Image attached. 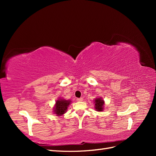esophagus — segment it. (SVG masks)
Masks as SVG:
<instances>
[{
	"mask_svg": "<svg viewBox=\"0 0 156 156\" xmlns=\"http://www.w3.org/2000/svg\"><path fill=\"white\" fill-rule=\"evenodd\" d=\"M76 101H77L78 102H81V101H83V98H78L77 99H76Z\"/></svg>",
	"mask_w": 156,
	"mask_h": 156,
	"instance_id": "esophagus-1",
	"label": "esophagus"
}]
</instances>
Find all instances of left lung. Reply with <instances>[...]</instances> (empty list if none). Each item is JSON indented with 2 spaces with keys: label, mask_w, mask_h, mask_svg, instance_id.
<instances>
[{
  "label": "left lung",
  "mask_w": 156,
  "mask_h": 156,
  "mask_svg": "<svg viewBox=\"0 0 156 156\" xmlns=\"http://www.w3.org/2000/svg\"><path fill=\"white\" fill-rule=\"evenodd\" d=\"M94 108L96 109L97 111H102L104 110V105H105V102L102 98L99 97L96 98L94 100Z\"/></svg>",
  "instance_id": "8db88e82"
}]
</instances>
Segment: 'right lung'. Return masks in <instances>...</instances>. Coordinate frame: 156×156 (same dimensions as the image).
I'll return each instance as SVG.
<instances>
[{
    "mask_svg": "<svg viewBox=\"0 0 156 156\" xmlns=\"http://www.w3.org/2000/svg\"><path fill=\"white\" fill-rule=\"evenodd\" d=\"M71 101L68 100H65V99H62L59 98L58 101H56L55 105L54 107V112L56 116H62L66 113V111H67L68 106L70 104Z\"/></svg>",
    "mask_w": 156,
    "mask_h": 156,
    "instance_id": "right-lung-1",
    "label": "right lung"
}]
</instances>
